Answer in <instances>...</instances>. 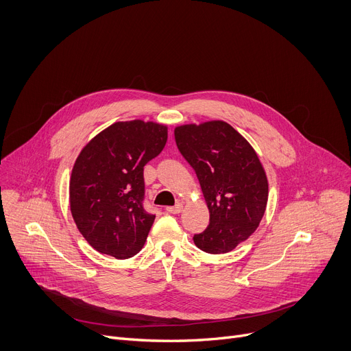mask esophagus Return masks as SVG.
<instances>
[{
	"mask_svg": "<svg viewBox=\"0 0 351 351\" xmlns=\"http://www.w3.org/2000/svg\"><path fill=\"white\" fill-rule=\"evenodd\" d=\"M182 210H183V204L182 203H178L173 207H167V213H169V214H179V213H182Z\"/></svg>",
	"mask_w": 351,
	"mask_h": 351,
	"instance_id": "1",
	"label": "esophagus"
}]
</instances>
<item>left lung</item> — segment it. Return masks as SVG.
Here are the masks:
<instances>
[{"label":"left lung","mask_w":351,"mask_h":351,"mask_svg":"<svg viewBox=\"0 0 351 351\" xmlns=\"http://www.w3.org/2000/svg\"><path fill=\"white\" fill-rule=\"evenodd\" d=\"M180 154L194 169L210 211L207 229L193 237L210 254H225L258 228L268 179L256 149L223 121L175 128Z\"/></svg>","instance_id":"8db88e82"}]
</instances>
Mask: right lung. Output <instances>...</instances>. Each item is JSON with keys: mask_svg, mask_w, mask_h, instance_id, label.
Instances as JSON below:
<instances>
[{"mask_svg": "<svg viewBox=\"0 0 351 351\" xmlns=\"http://www.w3.org/2000/svg\"><path fill=\"white\" fill-rule=\"evenodd\" d=\"M168 126L115 122L77 156L69 180L73 221L98 253L126 260L143 248L156 215L143 208L144 165L165 147Z\"/></svg>", "mask_w": 351, "mask_h": 351, "instance_id": "right-lung-1", "label": "right lung"}]
</instances>
